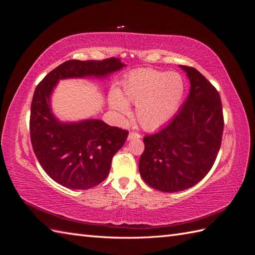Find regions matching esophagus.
<instances>
[{"mask_svg": "<svg viewBox=\"0 0 255 255\" xmlns=\"http://www.w3.org/2000/svg\"><path fill=\"white\" fill-rule=\"evenodd\" d=\"M141 135L138 134V133H134V132H130L128 136V140H132V139H136V138H140Z\"/></svg>", "mask_w": 255, "mask_h": 255, "instance_id": "34e87169", "label": "esophagus"}]
</instances>
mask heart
<instances>
[{
	"label": "heart",
	"instance_id": "obj_1",
	"mask_svg": "<svg viewBox=\"0 0 255 255\" xmlns=\"http://www.w3.org/2000/svg\"><path fill=\"white\" fill-rule=\"evenodd\" d=\"M184 95V82L179 73L154 69H137L121 83L118 94H112L110 105L120 115H127L134 104L135 116L145 129H155L172 118Z\"/></svg>",
	"mask_w": 255,
	"mask_h": 255
}]
</instances>
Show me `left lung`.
<instances>
[{"mask_svg": "<svg viewBox=\"0 0 255 255\" xmlns=\"http://www.w3.org/2000/svg\"><path fill=\"white\" fill-rule=\"evenodd\" d=\"M180 67L189 79V95L167 126L143 138L139 159L142 180L164 192L182 191L203 179L217 157L225 126L219 92L197 69Z\"/></svg>", "mask_w": 255, "mask_h": 255, "instance_id": "8db88e82", "label": "left lung"}]
</instances>
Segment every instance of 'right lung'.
<instances>
[{
    "instance_id": "add662e5",
    "label": "right lung",
    "mask_w": 255,
    "mask_h": 255,
    "mask_svg": "<svg viewBox=\"0 0 255 255\" xmlns=\"http://www.w3.org/2000/svg\"><path fill=\"white\" fill-rule=\"evenodd\" d=\"M120 58L68 60L37 85L30 106L29 133L35 155L48 175L70 189H89L109 175L113 156L125 144L128 132L102 120H58L51 96L59 80L107 78L126 67Z\"/></svg>"
}]
</instances>
